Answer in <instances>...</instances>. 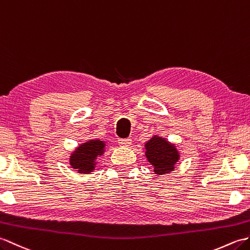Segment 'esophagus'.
Wrapping results in <instances>:
<instances>
[{
	"label": "esophagus",
	"mask_w": 250,
	"mask_h": 250,
	"mask_svg": "<svg viewBox=\"0 0 250 250\" xmlns=\"http://www.w3.org/2000/svg\"><path fill=\"white\" fill-rule=\"evenodd\" d=\"M131 138H119L118 139V144L120 146H124V147H127L131 145Z\"/></svg>",
	"instance_id": "obj_1"
}]
</instances>
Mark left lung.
<instances>
[{"label":"left lung","instance_id":"left-lung-1","mask_svg":"<svg viewBox=\"0 0 250 250\" xmlns=\"http://www.w3.org/2000/svg\"><path fill=\"white\" fill-rule=\"evenodd\" d=\"M145 147L147 159L154 167L156 175H164L175 169V165L180 159L175 145L168 143L163 137L154 135Z\"/></svg>","mask_w":250,"mask_h":250}]
</instances>
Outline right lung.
<instances>
[{
  "instance_id": "1",
  "label": "right lung",
  "mask_w": 250,
  "mask_h": 250,
  "mask_svg": "<svg viewBox=\"0 0 250 250\" xmlns=\"http://www.w3.org/2000/svg\"><path fill=\"white\" fill-rule=\"evenodd\" d=\"M105 144L100 139H91L74 150L70 156V165L80 173H89L95 169L97 156L102 155Z\"/></svg>"
}]
</instances>
